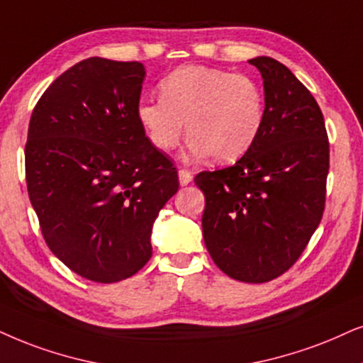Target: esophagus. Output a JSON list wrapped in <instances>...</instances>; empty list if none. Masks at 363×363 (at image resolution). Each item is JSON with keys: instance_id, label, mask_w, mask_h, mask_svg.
<instances>
[{"instance_id": "34e87169", "label": "esophagus", "mask_w": 363, "mask_h": 363, "mask_svg": "<svg viewBox=\"0 0 363 363\" xmlns=\"http://www.w3.org/2000/svg\"><path fill=\"white\" fill-rule=\"evenodd\" d=\"M191 181H192V172L186 171V169H181V171H179V182H181V186H187Z\"/></svg>"}]
</instances>
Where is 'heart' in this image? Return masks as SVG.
I'll return each mask as SVG.
<instances>
[{
  "label": "heart",
  "mask_w": 363,
  "mask_h": 363,
  "mask_svg": "<svg viewBox=\"0 0 363 363\" xmlns=\"http://www.w3.org/2000/svg\"><path fill=\"white\" fill-rule=\"evenodd\" d=\"M160 99L137 105V121L155 149L169 152L184 135L196 157L235 162L258 140L264 97L247 75L209 67H182L159 84Z\"/></svg>",
  "instance_id": "b5f03b06"
}]
</instances>
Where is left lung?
Returning <instances> with one entry per match:
<instances>
[{
	"label": "left lung",
	"mask_w": 363,
	"mask_h": 363,
	"mask_svg": "<svg viewBox=\"0 0 363 363\" xmlns=\"http://www.w3.org/2000/svg\"><path fill=\"white\" fill-rule=\"evenodd\" d=\"M264 85V123L233 166L194 177L204 192L203 236L229 278L266 283L300 258L325 211L330 144L310 90L283 63L250 60Z\"/></svg>",
	"instance_id": "left-lung-1"
}]
</instances>
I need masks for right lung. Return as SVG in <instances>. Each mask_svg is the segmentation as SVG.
Returning a JSON list of instances; mask_svg holds the SVG:
<instances>
[{"label": "right lung", "mask_w": 363, "mask_h": 363, "mask_svg": "<svg viewBox=\"0 0 363 363\" xmlns=\"http://www.w3.org/2000/svg\"><path fill=\"white\" fill-rule=\"evenodd\" d=\"M144 77L139 62L82 60L43 91L30 118L25 174L41 235L95 283L144 268L152 224L179 189L172 160L137 121Z\"/></svg>", "instance_id": "right-lung-1"}]
</instances>
